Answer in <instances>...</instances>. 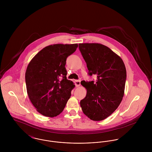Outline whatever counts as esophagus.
<instances>
[{
	"mask_svg": "<svg viewBox=\"0 0 152 152\" xmlns=\"http://www.w3.org/2000/svg\"><path fill=\"white\" fill-rule=\"evenodd\" d=\"M75 87H78L81 85V81L80 80H75L74 81Z\"/></svg>",
	"mask_w": 152,
	"mask_h": 152,
	"instance_id": "1",
	"label": "esophagus"
}]
</instances>
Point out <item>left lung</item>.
<instances>
[{
  "mask_svg": "<svg viewBox=\"0 0 152 152\" xmlns=\"http://www.w3.org/2000/svg\"><path fill=\"white\" fill-rule=\"evenodd\" d=\"M79 49L87 63L88 74L97 77L96 82L83 83L87 95L80 105L90 119L102 121L118 108L122 100L126 68L122 58L103 44L80 43Z\"/></svg>",
  "mask_w": 152,
  "mask_h": 152,
  "instance_id": "obj_1",
  "label": "left lung"
}]
</instances>
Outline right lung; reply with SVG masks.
Returning a JSON list of instances; mask_svg holds the SVG:
<instances>
[{
    "label": "right lung",
    "instance_id": "right-lung-1",
    "mask_svg": "<svg viewBox=\"0 0 152 152\" xmlns=\"http://www.w3.org/2000/svg\"><path fill=\"white\" fill-rule=\"evenodd\" d=\"M77 47V44L47 46L27 66L25 80L28 98L45 116L53 118L60 114L71 95L75 85L66 79L65 65L67 57Z\"/></svg>",
    "mask_w": 152,
    "mask_h": 152
}]
</instances>
